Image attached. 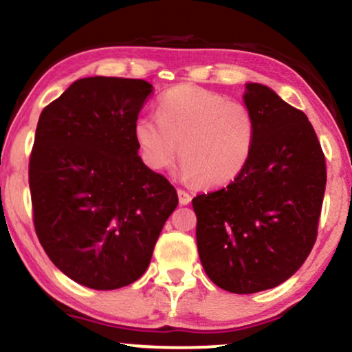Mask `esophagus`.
Segmentation results:
<instances>
[{
    "label": "esophagus",
    "mask_w": 352,
    "mask_h": 352,
    "mask_svg": "<svg viewBox=\"0 0 352 352\" xmlns=\"http://www.w3.org/2000/svg\"><path fill=\"white\" fill-rule=\"evenodd\" d=\"M177 197H179V204L181 206H188V204L190 202V194L186 192V190L183 189H177Z\"/></svg>",
    "instance_id": "esophagus-1"
}]
</instances>
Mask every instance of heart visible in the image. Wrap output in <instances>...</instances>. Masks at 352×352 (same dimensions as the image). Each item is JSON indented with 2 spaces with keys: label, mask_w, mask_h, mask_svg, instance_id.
I'll list each match as a JSON object with an SVG mask.
<instances>
[{
  "label": "heart",
  "mask_w": 352,
  "mask_h": 352,
  "mask_svg": "<svg viewBox=\"0 0 352 352\" xmlns=\"http://www.w3.org/2000/svg\"><path fill=\"white\" fill-rule=\"evenodd\" d=\"M133 140L143 163L155 171L171 168L179 155L184 181L222 188L248 164L256 120L245 104L181 85L160 98L158 117H137Z\"/></svg>",
  "instance_id": "1"
}]
</instances>
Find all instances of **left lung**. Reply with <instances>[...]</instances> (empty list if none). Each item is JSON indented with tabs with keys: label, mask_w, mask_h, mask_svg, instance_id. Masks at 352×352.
Returning a JSON list of instances; mask_svg holds the SVG:
<instances>
[{
	"label": "left lung",
	"mask_w": 352,
	"mask_h": 352,
	"mask_svg": "<svg viewBox=\"0 0 352 352\" xmlns=\"http://www.w3.org/2000/svg\"><path fill=\"white\" fill-rule=\"evenodd\" d=\"M243 101L256 140L227 188L192 199L202 267L220 289L276 287L305 263L316 240L327 186L324 155L307 116L267 86L246 83Z\"/></svg>",
	"instance_id": "left-lung-1"
}]
</instances>
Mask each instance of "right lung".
I'll return each instance as SVG.
<instances>
[{
  "label": "right lung",
  "instance_id": "obj_1",
  "mask_svg": "<svg viewBox=\"0 0 352 352\" xmlns=\"http://www.w3.org/2000/svg\"><path fill=\"white\" fill-rule=\"evenodd\" d=\"M148 81L76 80L38 117L29 163L34 225L50 261L96 290L120 289L148 267L176 189L138 156L133 122Z\"/></svg>",
  "mask_w": 352,
  "mask_h": 352
}]
</instances>
